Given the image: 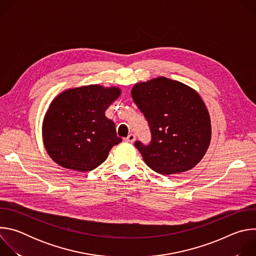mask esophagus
I'll return each instance as SVG.
<instances>
[{"label":"esophagus","instance_id":"34e87169","mask_svg":"<svg viewBox=\"0 0 256 256\" xmlns=\"http://www.w3.org/2000/svg\"><path fill=\"white\" fill-rule=\"evenodd\" d=\"M134 140H136V136H134V134H128V136L124 138V140H126V142H134Z\"/></svg>","mask_w":256,"mask_h":256}]
</instances>
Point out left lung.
I'll use <instances>...</instances> for the list:
<instances>
[{
    "mask_svg": "<svg viewBox=\"0 0 256 256\" xmlns=\"http://www.w3.org/2000/svg\"><path fill=\"white\" fill-rule=\"evenodd\" d=\"M132 96L151 130V142H134L144 163L162 175L194 168L210 142V120L200 96L190 87L159 77L138 83Z\"/></svg>",
    "mask_w": 256,
    "mask_h": 256,
    "instance_id": "obj_1",
    "label": "left lung"
}]
</instances>
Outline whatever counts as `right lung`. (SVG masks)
<instances>
[{
	"mask_svg": "<svg viewBox=\"0 0 256 256\" xmlns=\"http://www.w3.org/2000/svg\"><path fill=\"white\" fill-rule=\"evenodd\" d=\"M120 89L89 85L68 89L50 103L42 136L50 158L75 171H91L102 164L118 138L116 124L105 116Z\"/></svg>",
	"mask_w": 256,
	"mask_h": 256,
	"instance_id": "obj_1",
	"label": "right lung"
}]
</instances>
